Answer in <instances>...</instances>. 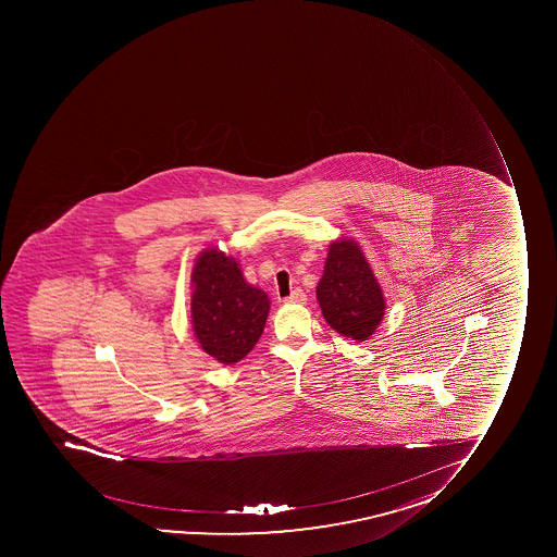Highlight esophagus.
Here are the masks:
<instances>
[{"label": "esophagus", "instance_id": "obj_1", "mask_svg": "<svg viewBox=\"0 0 557 557\" xmlns=\"http://www.w3.org/2000/svg\"><path fill=\"white\" fill-rule=\"evenodd\" d=\"M307 301V296H305L304 290L301 288H296V290H293V294L288 296V298L283 299V304L287 305H301Z\"/></svg>", "mask_w": 557, "mask_h": 557}]
</instances>
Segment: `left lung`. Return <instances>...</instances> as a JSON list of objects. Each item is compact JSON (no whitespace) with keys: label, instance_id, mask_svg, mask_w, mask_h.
<instances>
[{"label":"left lung","instance_id":"obj_1","mask_svg":"<svg viewBox=\"0 0 557 557\" xmlns=\"http://www.w3.org/2000/svg\"><path fill=\"white\" fill-rule=\"evenodd\" d=\"M315 296L331 329L354 342L370 339L385 315L383 288L361 247L347 237L329 245Z\"/></svg>","mask_w":557,"mask_h":557}]
</instances>
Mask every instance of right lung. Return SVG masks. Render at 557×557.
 Returning a JSON list of instances; mask_svg holds the SVG:
<instances>
[{"mask_svg":"<svg viewBox=\"0 0 557 557\" xmlns=\"http://www.w3.org/2000/svg\"><path fill=\"white\" fill-rule=\"evenodd\" d=\"M194 336L218 363L234 364L247 356L263 334L270 299L247 283L236 258L220 248H205L194 263Z\"/></svg>","mask_w":557,"mask_h":557,"instance_id":"add662e5","label":"right lung"}]
</instances>
